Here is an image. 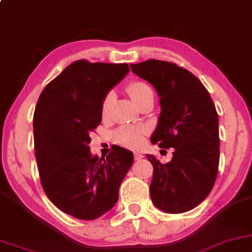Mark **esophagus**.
Listing matches in <instances>:
<instances>
[{
	"mask_svg": "<svg viewBox=\"0 0 252 252\" xmlns=\"http://www.w3.org/2000/svg\"><path fill=\"white\" fill-rule=\"evenodd\" d=\"M143 158V154L139 153V152H135L133 153V159L135 160H140Z\"/></svg>",
	"mask_w": 252,
	"mask_h": 252,
	"instance_id": "obj_1",
	"label": "esophagus"
}]
</instances>
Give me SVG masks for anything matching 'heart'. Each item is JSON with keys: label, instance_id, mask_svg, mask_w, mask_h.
<instances>
[{"label": "heart", "instance_id": "heart-1", "mask_svg": "<svg viewBox=\"0 0 252 252\" xmlns=\"http://www.w3.org/2000/svg\"><path fill=\"white\" fill-rule=\"evenodd\" d=\"M126 91L133 100L136 105L142 101L147 94L152 93L151 87L143 80H133L126 87ZM110 105H112V93L105 95L101 102V115L102 117L108 116ZM146 135V130L143 126H121L114 132V139L121 145L129 147V149H139L144 143V137Z\"/></svg>", "mask_w": 252, "mask_h": 252}]
</instances>
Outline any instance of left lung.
<instances>
[{
    "label": "left lung",
    "instance_id": "8db88e82",
    "mask_svg": "<svg viewBox=\"0 0 252 252\" xmlns=\"http://www.w3.org/2000/svg\"><path fill=\"white\" fill-rule=\"evenodd\" d=\"M130 68L160 96L161 113L151 142L162 149L174 147L170 162L146 156L153 165L151 199L165 212H187L209 196L217 180L220 139L216 106L202 82L175 63L147 60Z\"/></svg>",
    "mask_w": 252,
    "mask_h": 252
}]
</instances>
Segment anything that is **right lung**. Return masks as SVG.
<instances>
[{"mask_svg":"<svg viewBox=\"0 0 252 252\" xmlns=\"http://www.w3.org/2000/svg\"><path fill=\"white\" fill-rule=\"evenodd\" d=\"M130 71L126 63L78 60L47 84L33 116L34 152L42 189L54 205L80 220L112 209L133 162L131 151L115 145L106 158L90 152L101 122V102Z\"/></svg>","mask_w":252,"mask_h":252,"instance_id":"right-lung-1","label":"right lung"}]
</instances>
